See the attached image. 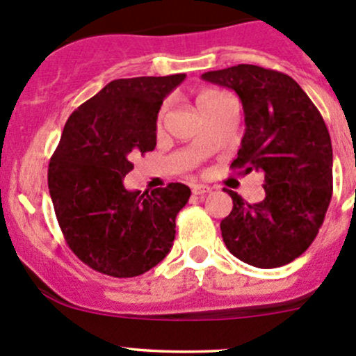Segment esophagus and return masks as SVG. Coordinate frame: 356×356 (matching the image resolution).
Instances as JSON below:
<instances>
[{
  "instance_id": "34e87169",
  "label": "esophagus",
  "mask_w": 356,
  "mask_h": 356,
  "mask_svg": "<svg viewBox=\"0 0 356 356\" xmlns=\"http://www.w3.org/2000/svg\"><path fill=\"white\" fill-rule=\"evenodd\" d=\"M207 193H210V188H208V186H204V184L193 186V195L201 196V195H207Z\"/></svg>"
}]
</instances>
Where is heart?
Here are the masks:
<instances>
[{
	"label": "heart",
	"instance_id": "1",
	"mask_svg": "<svg viewBox=\"0 0 356 356\" xmlns=\"http://www.w3.org/2000/svg\"><path fill=\"white\" fill-rule=\"evenodd\" d=\"M222 95H224V92H218V91H204V92H201L200 98H198V105L200 106L207 105V103L213 102V99H217V98H220ZM163 111L165 110H161L160 117H158V122H161V118H163Z\"/></svg>",
	"mask_w": 356,
	"mask_h": 356
}]
</instances>
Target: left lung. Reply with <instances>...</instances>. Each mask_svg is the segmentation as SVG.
<instances>
[{
  "instance_id": "obj_1",
  "label": "left lung",
  "mask_w": 356,
  "mask_h": 356,
  "mask_svg": "<svg viewBox=\"0 0 356 356\" xmlns=\"http://www.w3.org/2000/svg\"><path fill=\"white\" fill-rule=\"evenodd\" d=\"M201 77L232 89L245 108L246 132L231 168L265 175V198L248 203L234 191L220 222L227 250L245 264L275 268L308 250L332 196V145L321 111L294 79L257 65Z\"/></svg>"
}]
</instances>
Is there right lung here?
I'll use <instances>...</instances> for the list:
<instances>
[{
  "mask_svg": "<svg viewBox=\"0 0 356 356\" xmlns=\"http://www.w3.org/2000/svg\"><path fill=\"white\" fill-rule=\"evenodd\" d=\"M186 74L117 79L72 111L49 160L48 188L68 248L92 270L136 277L174 245L175 217L191 189L181 182L127 191L132 158L156 146V115Z\"/></svg>",
  "mask_w": 356,
  "mask_h": 356,
  "instance_id": "add662e5",
  "label": "right lung"
}]
</instances>
